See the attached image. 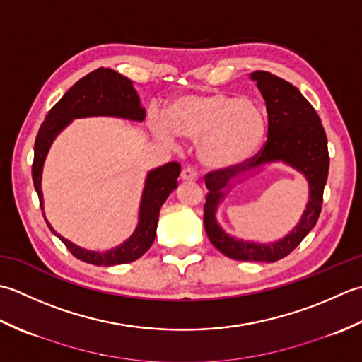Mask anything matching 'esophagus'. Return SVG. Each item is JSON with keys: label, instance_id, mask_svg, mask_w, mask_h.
Instances as JSON below:
<instances>
[{"label": "esophagus", "instance_id": "obj_1", "mask_svg": "<svg viewBox=\"0 0 362 362\" xmlns=\"http://www.w3.org/2000/svg\"><path fill=\"white\" fill-rule=\"evenodd\" d=\"M181 180L186 182H194L198 180V172L194 167H184L181 172Z\"/></svg>", "mask_w": 362, "mask_h": 362}]
</instances>
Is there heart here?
Here are the masks:
<instances>
[{"mask_svg": "<svg viewBox=\"0 0 362 362\" xmlns=\"http://www.w3.org/2000/svg\"><path fill=\"white\" fill-rule=\"evenodd\" d=\"M151 123L168 142L176 134L198 142V159L214 170L245 164L267 134V115L261 106L222 90L178 95L168 103L167 119L153 115Z\"/></svg>", "mask_w": 362, "mask_h": 362, "instance_id": "obj_1", "label": "heart"}]
</instances>
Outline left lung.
<instances>
[{
	"label": "left lung",
	"instance_id": "1",
	"mask_svg": "<svg viewBox=\"0 0 362 362\" xmlns=\"http://www.w3.org/2000/svg\"><path fill=\"white\" fill-rule=\"evenodd\" d=\"M250 79L261 90L267 107V142L245 164L204 176L209 190L204 203V230L212 245L231 259L275 262L293 252L319 220L329 168L328 142L315 109L297 87L269 71H253ZM274 161H284L307 178L310 197L304 216L289 235L276 243L259 244L233 238L216 222L218 204L233 184L241 180L242 174H252L256 168Z\"/></svg>",
	"mask_w": 362,
	"mask_h": 362
}]
</instances>
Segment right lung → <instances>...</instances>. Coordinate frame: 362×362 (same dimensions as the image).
<instances>
[{
	"instance_id": "add662e5",
	"label": "right lung",
	"mask_w": 362,
	"mask_h": 362,
	"mask_svg": "<svg viewBox=\"0 0 362 362\" xmlns=\"http://www.w3.org/2000/svg\"><path fill=\"white\" fill-rule=\"evenodd\" d=\"M86 117H117V119L131 122H144L145 109L140 105V98L136 88L132 87V81L110 69L101 67L93 70L70 87L67 93L51 107L35 137L33 181L42 209V170L51 145L59 132L67 128L73 119H86ZM180 173L181 165L178 162H168L148 172L139 206V222L134 233L119 247L107 252H92V250L78 247L76 243L62 238L53 230L45 217V212H43V217L49 230L65 243L70 253L78 259L93 265H105V267L128 264L139 259L153 245V240L156 238L160 206L178 187Z\"/></svg>"
}]
</instances>
